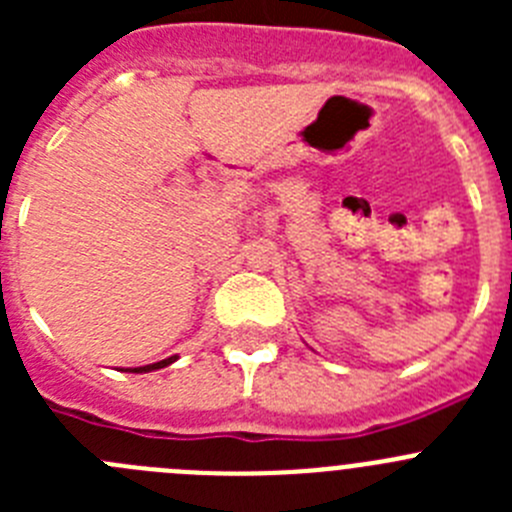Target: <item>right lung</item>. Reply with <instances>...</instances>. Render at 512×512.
<instances>
[{
    "label": "right lung",
    "instance_id": "add662e5",
    "mask_svg": "<svg viewBox=\"0 0 512 512\" xmlns=\"http://www.w3.org/2000/svg\"><path fill=\"white\" fill-rule=\"evenodd\" d=\"M171 361H176V356H169V359H164V361H156V364L138 366V369H130V372H138V374H143V372H153V369H164V366H169Z\"/></svg>",
    "mask_w": 512,
    "mask_h": 512
}]
</instances>
